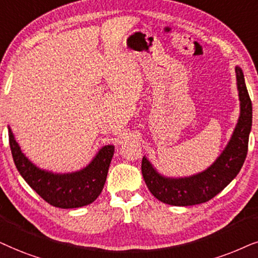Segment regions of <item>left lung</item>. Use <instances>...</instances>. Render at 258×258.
Returning <instances> with one entry per match:
<instances>
[{
  "mask_svg": "<svg viewBox=\"0 0 258 258\" xmlns=\"http://www.w3.org/2000/svg\"><path fill=\"white\" fill-rule=\"evenodd\" d=\"M237 88L241 100V115L228 146L204 172L187 178H165L153 169L145 157L142 173L151 194L158 201L174 207L205 203L218 195L241 171L248 153L249 135L252 123V105L246 89L244 75L236 67Z\"/></svg>",
  "mask_w": 258,
  "mask_h": 258,
  "instance_id": "1",
  "label": "left lung"
}]
</instances>
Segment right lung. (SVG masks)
Returning a JSON list of instances; mask_svg holds the SVG:
<instances>
[{
	"instance_id": "right-lung-1",
	"label": "right lung",
	"mask_w": 258,
	"mask_h": 258,
	"mask_svg": "<svg viewBox=\"0 0 258 258\" xmlns=\"http://www.w3.org/2000/svg\"><path fill=\"white\" fill-rule=\"evenodd\" d=\"M9 145L16 169L30 187L48 204L61 209L81 208L93 203L101 194L114 146L99 151L92 163L74 173L54 174L37 169L25 157L9 128Z\"/></svg>"
}]
</instances>
